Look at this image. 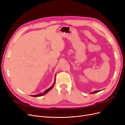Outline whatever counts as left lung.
I'll return each mask as SVG.
<instances>
[{
  "mask_svg": "<svg viewBox=\"0 0 125 125\" xmlns=\"http://www.w3.org/2000/svg\"><path fill=\"white\" fill-rule=\"evenodd\" d=\"M100 91V90H97V91H94V92H93V93H90V94H95V93H98V92Z\"/></svg>",
  "mask_w": 125,
  "mask_h": 125,
  "instance_id": "obj_1",
  "label": "left lung"
}]
</instances>
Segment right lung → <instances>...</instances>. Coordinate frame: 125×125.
Returning <instances> with one entry per match:
<instances>
[{"instance_id":"obj_1","label":"right lung","mask_w":125,"mask_h":125,"mask_svg":"<svg viewBox=\"0 0 125 125\" xmlns=\"http://www.w3.org/2000/svg\"><path fill=\"white\" fill-rule=\"evenodd\" d=\"M56 75H55V77H56ZM55 82H56V78H55V81H54V83H53V85L50 88H48L47 90H46L44 93H42V94H36V95H31V96H34V97H38V96H42V95H45V94H46L48 92H49L52 88H53V86H54V85H55Z\"/></svg>"}]
</instances>
